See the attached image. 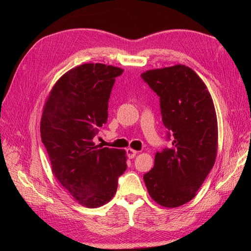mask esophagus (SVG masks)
<instances>
[{
  "instance_id": "esophagus-1",
  "label": "esophagus",
  "mask_w": 251,
  "mask_h": 251,
  "mask_svg": "<svg viewBox=\"0 0 251 251\" xmlns=\"http://www.w3.org/2000/svg\"><path fill=\"white\" fill-rule=\"evenodd\" d=\"M126 152H127V156H128L129 158H134L138 153V151L134 150V149H127Z\"/></svg>"
}]
</instances>
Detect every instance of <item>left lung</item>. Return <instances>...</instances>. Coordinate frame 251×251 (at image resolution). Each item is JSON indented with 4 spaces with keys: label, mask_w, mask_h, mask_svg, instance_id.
Segmentation results:
<instances>
[{
    "label": "left lung",
    "mask_w": 251,
    "mask_h": 251,
    "mask_svg": "<svg viewBox=\"0 0 251 251\" xmlns=\"http://www.w3.org/2000/svg\"><path fill=\"white\" fill-rule=\"evenodd\" d=\"M141 76L159 96L163 123L174 138L172 147L155 153L143 180L158 205L179 207L194 199L216 162L214 101L202 79L184 65L152 69Z\"/></svg>",
    "instance_id": "8db88e82"
}]
</instances>
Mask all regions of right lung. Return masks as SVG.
Instances as JSON below:
<instances>
[{
    "label": "right lung",
    "instance_id": "right-lung-1",
    "mask_svg": "<svg viewBox=\"0 0 251 251\" xmlns=\"http://www.w3.org/2000/svg\"><path fill=\"white\" fill-rule=\"evenodd\" d=\"M123 69L84 63L66 72L46 98L41 137L51 172L78 204L97 208L110 201L127 168L126 151L95 146L108 120V102Z\"/></svg>",
    "mask_w": 251,
    "mask_h": 251
}]
</instances>
